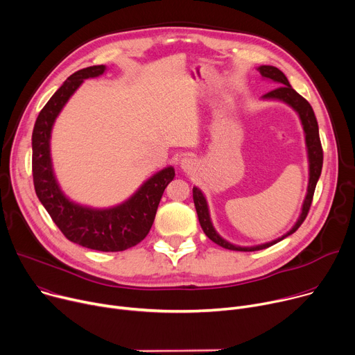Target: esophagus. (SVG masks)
I'll use <instances>...</instances> for the list:
<instances>
[{
	"label": "esophagus",
	"instance_id": "34e87169",
	"mask_svg": "<svg viewBox=\"0 0 355 355\" xmlns=\"http://www.w3.org/2000/svg\"><path fill=\"white\" fill-rule=\"evenodd\" d=\"M197 167V159L194 157H185L181 159V168L187 173L196 170Z\"/></svg>",
	"mask_w": 355,
	"mask_h": 355
}]
</instances>
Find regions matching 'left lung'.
<instances>
[{"instance_id":"obj_1","label":"left lung","mask_w":355,"mask_h":355,"mask_svg":"<svg viewBox=\"0 0 355 355\" xmlns=\"http://www.w3.org/2000/svg\"><path fill=\"white\" fill-rule=\"evenodd\" d=\"M259 72L262 73L263 78L272 79L275 82H277L279 87L268 92L263 98L266 99H279L286 102L287 105L292 106L300 116L303 128H304V133H306V144H307V151H309V163H310V180H309V189H307V196L303 204V209H302V215L299 218V220L296 222L295 227L292 228V231L287 232L284 236L272 241L269 243H263L259 246H252V248H241V246H235L231 245L230 242L223 241L214 230L211 219H209V212H208V207H207V201L202 196V192L194 187L192 188V197H194V204H196V209L198 214V219L201 223V228L205 232V235L215 242L216 245L225 248V249H230V250H239V252H254V250H261V249H266L277 242H280L282 239H284L286 236L295 234L300 225L304 222L311 202H313V196H314V189L318 181V177L321 174V168H323V147H321V141H320V135H318V124H317V119L314 116L313 107L310 106V103L300 96L292 86H290L287 78L284 76V73L282 71H279L275 67H261Z\"/></svg>"}]
</instances>
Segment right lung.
<instances>
[{
	"label": "right lung",
	"mask_w": 355,
	"mask_h": 355,
	"mask_svg": "<svg viewBox=\"0 0 355 355\" xmlns=\"http://www.w3.org/2000/svg\"><path fill=\"white\" fill-rule=\"evenodd\" d=\"M105 65H94L71 75L40 112L32 132V177L35 192L60 232L73 243L120 252L140 243L151 230L166 187L173 181V167L157 173L124 204L110 209H92L71 202L59 189L52 171L49 139L52 124L83 79L99 76Z\"/></svg>",
	"instance_id": "right-lung-1"
}]
</instances>
